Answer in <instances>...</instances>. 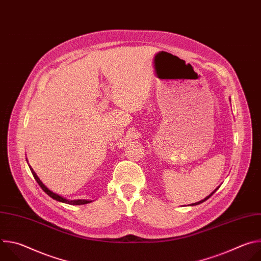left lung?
Masks as SVG:
<instances>
[{
	"label": "left lung",
	"mask_w": 261,
	"mask_h": 261,
	"mask_svg": "<svg viewBox=\"0 0 261 261\" xmlns=\"http://www.w3.org/2000/svg\"><path fill=\"white\" fill-rule=\"evenodd\" d=\"M217 190H218V188H217V189H216V190H215V191H214V192H213V193H212V194H211V195H208V196H207V197H205V198H204V199H203V200H201V201H198V202H196V203H193V204H191V205H197V204H199V203H201V202H203V201H205V200H207V199H208V198H210V197H211V196H212V195H213V194H214V193H215V192H216V191H217Z\"/></svg>",
	"instance_id": "obj_1"
}]
</instances>
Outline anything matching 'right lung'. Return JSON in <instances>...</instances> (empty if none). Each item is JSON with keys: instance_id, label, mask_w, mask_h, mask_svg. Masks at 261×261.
Listing matches in <instances>:
<instances>
[{"instance_id": "add662e5", "label": "right lung", "mask_w": 261, "mask_h": 261, "mask_svg": "<svg viewBox=\"0 0 261 261\" xmlns=\"http://www.w3.org/2000/svg\"><path fill=\"white\" fill-rule=\"evenodd\" d=\"M29 167H30V169H31V171H32V173H33V176H34V178L36 179V181L38 182V185L40 186L41 187V189L48 195V196H50L51 198H54L55 200H58V201H61V202H64V203H68V204H72V205H80V204H86V203H89V202H92L91 200H85V199H79V200H68V199H66V198H64V197H62V196H60V195H58V194H56V193H54V192H51L50 190H48L45 186L42 184V181L39 179V177L37 176V174L35 173V171L33 170V168L29 165Z\"/></svg>"}]
</instances>
